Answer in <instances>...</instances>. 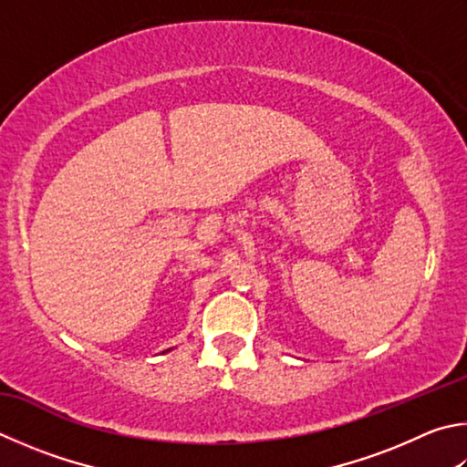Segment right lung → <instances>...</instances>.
Masks as SVG:
<instances>
[{
    "label": "right lung",
    "instance_id": "add662e5",
    "mask_svg": "<svg viewBox=\"0 0 467 467\" xmlns=\"http://www.w3.org/2000/svg\"><path fill=\"white\" fill-rule=\"evenodd\" d=\"M167 351H171V349H167ZM163 353H165V351H163Z\"/></svg>",
    "mask_w": 467,
    "mask_h": 467
}]
</instances>
